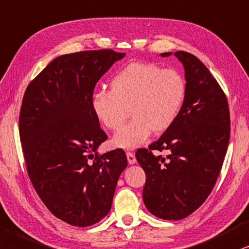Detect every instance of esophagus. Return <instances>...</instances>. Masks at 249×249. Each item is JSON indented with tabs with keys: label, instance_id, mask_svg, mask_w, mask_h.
Masks as SVG:
<instances>
[{
	"label": "esophagus",
	"instance_id": "esophagus-1",
	"mask_svg": "<svg viewBox=\"0 0 249 249\" xmlns=\"http://www.w3.org/2000/svg\"><path fill=\"white\" fill-rule=\"evenodd\" d=\"M126 156H127V161H128V163H130V164H135V162H137V159H135V155L133 153L127 152Z\"/></svg>",
	"mask_w": 249,
	"mask_h": 249
}]
</instances>
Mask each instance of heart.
<instances>
[{
	"label": "heart",
	"instance_id": "heart-1",
	"mask_svg": "<svg viewBox=\"0 0 249 249\" xmlns=\"http://www.w3.org/2000/svg\"><path fill=\"white\" fill-rule=\"evenodd\" d=\"M110 90L94 93L93 114L103 126L118 130L128 116L132 118L112 138L122 149H135L152 132L162 133L172 126L186 100V81L180 72L154 63H130L115 74Z\"/></svg>",
	"mask_w": 249,
	"mask_h": 249
}]
</instances>
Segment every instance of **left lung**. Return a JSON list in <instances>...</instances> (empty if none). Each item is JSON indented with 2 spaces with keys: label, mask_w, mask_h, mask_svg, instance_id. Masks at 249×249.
Here are the masks:
<instances>
[{
  "label": "left lung",
  "mask_w": 249,
  "mask_h": 249,
  "mask_svg": "<svg viewBox=\"0 0 249 249\" xmlns=\"http://www.w3.org/2000/svg\"><path fill=\"white\" fill-rule=\"evenodd\" d=\"M172 53H163L162 57ZM185 71L187 93L180 115L148 149H138L144 170L142 199L148 212L178 221L206 201L221 172L230 140L228 100L208 68L190 53H175ZM152 150H168L164 159Z\"/></svg>",
  "instance_id": "left-lung-1"
}]
</instances>
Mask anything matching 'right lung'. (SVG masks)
<instances>
[{"mask_svg":"<svg viewBox=\"0 0 249 249\" xmlns=\"http://www.w3.org/2000/svg\"><path fill=\"white\" fill-rule=\"evenodd\" d=\"M124 57L111 49L62 55L24 94L19 135L28 176L50 213L73 226L108 215L127 166L123 149L96 154L107 134L90 107L97 81Z\"/></svg>","mask_w":249,"mask_h":249,"instance_id":"obj_1","label":"right lung"}]
</instances>
